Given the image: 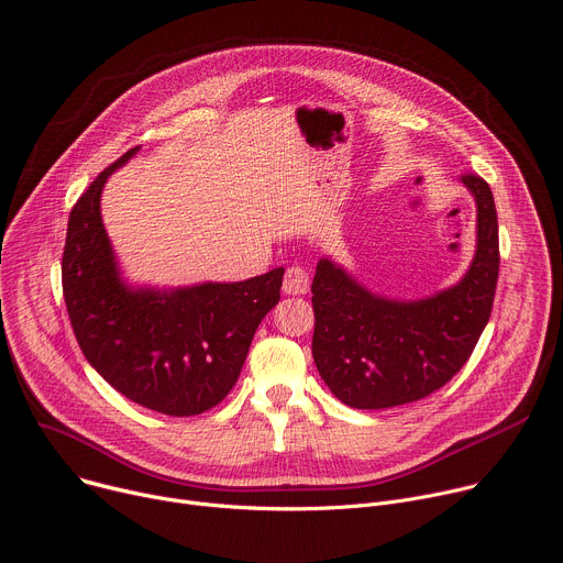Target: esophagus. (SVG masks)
<instances>
[{
  "label": "esophagus",
  "mask_w": 563,
  "mask_h": 563,
  "mask_svg": "<svg viewBox=\"0 0 563 563\" xmlns=\"http://www.w3.org/2000/svg\"><path fill=\"white\" fill-rule=\"evenodd\" d=\"M308 289H310V274H308V269L300 267V265H291L285 272L283 291L291 294V296H300V294H308Z\"/></svg>",
  "instance_id": "esophagus-1"
}]
</instances>
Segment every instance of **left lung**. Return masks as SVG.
Masks as SVG:
<instances>
[{
  "label": "left lung",
  "instance_id": "8db88e82",
  "mask_svg": "<svg viewBox=\"0 0 563 563\" xmlns=\"http://www.w3.org/2000/svg\"><path fill=\"white\" fill-rule=\"evenodd\" d=\"M476 199V255L457 285L422 298L375 296L332 261L312 280V356L336 399L390 408L442 388L467 364L492 314L498 280V220L489 184L460 177Z\"/></svg>",
  "mask_w": 563,
  "mask_h": 563
}]
</instances>
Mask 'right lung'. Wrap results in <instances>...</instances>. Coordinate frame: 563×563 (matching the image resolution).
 <instances>
[{
	"mask_svg": "<svg viewBox=\"0 0 563 563\" xmlns=\"http://www.w3.org/2000/svg\"><path fill=\"white\" fill-rule=\"evenodd\" d=\"M136 150L74 203L63 253L67 312L85 360L121 395L164 416H199L238 382L255 330L280 300L285 269L242 283L128 287L100 218V192Z\"/></svg>",
	"mask_w": 563,
	"mask_h": 563,
	"instance_id": "add662e5",
	"label": "right lung"
}]
</instances>
